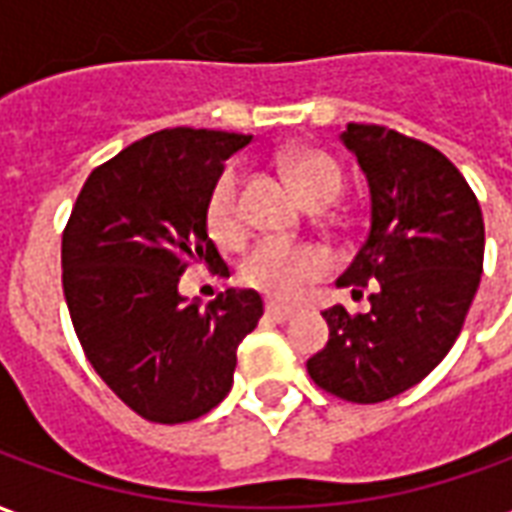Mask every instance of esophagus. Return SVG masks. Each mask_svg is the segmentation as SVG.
Listing matches in <instances>:
<instances>
[{
  "mask_svg": "<svg viewBox=\"0 0 512 512\" xmlns=\"http://www.w3.org/2000/svg\"><path fill=\"white\" fill-rule=\"evenodd\" d=\"M293 307H285V304H277V301H266V315L271 318V321L277 323H285L293 318Z\"/></svg>",
  "mask_w": 512,
  "mask_h": 512,
  "instance_id": "34e87169",
  "label": "esophagus"
}]
</instances>
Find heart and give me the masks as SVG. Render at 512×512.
<instances>
[{"label": "heart", "instance_id": "obj_1", "mask_svg": "<svg viewBox=\"0 0 512 512\" xmlns=\"http://www.w3.org/2000/svg\"><path fill=\"white\" fill-rule=\"evenodd\" d=\"M282 167L288 172L293 189L312 208H323L340 197L343 175L332 158L318 150H290L282 158ZM205 227L216 244L233 246L244 235V216H241V175L238 169L227 167L213 183L205 205ZM329 255L315 244H293L266 238L241 260L238 277L246 288L260 290L271 299H296L304 285L326 274Z\"/></svg>", "mask_w": 512, "mask_h": 512}]
</instances>
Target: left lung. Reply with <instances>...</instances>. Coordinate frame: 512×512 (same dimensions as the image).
Wrapping results in <instances>:
<instances>
[{
	"label": "left lung",
	"mask_w": 512,
	"mask_h": 512,
	"mask_svg": "<svg viewBox=\"0 0 512 512\" xmlns=\"http://www.w3.org/2000/svg\"><path fill=\"white\" fill-rule=\"evenodd\" d=\"M345 147L370 183V233L337 279L367 312L323 310L329 343L307 359L323 392L381 403L406 392L447 356L483 274L480 202L458 167L395 128L348 123Z\"/></svg>",
	"instance_id": "left-lung-1"
}]
</instances>
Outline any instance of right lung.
<instances>
[{"label": "right lung", "mask_w": 512, "mask_h": 512, "mask_svg": "<svg viewBox=\"0 0 512 512\" xmlns=\"http://www.w3.org/2000/svg\"><path fill=\"white\" fill-rule=\"evenodd\" d=\"M246 134L164 128L95 167L62 233V290L104 384L147 422L208 414L233 386L235 348L263 315L255 290H224L200 310L183 271L230 277L205 205Z\"/></svg>", "instance_id": "right-lung-1"}]
</instances>
